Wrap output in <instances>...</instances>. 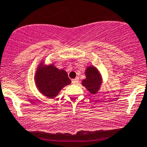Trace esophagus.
<instances>
[{
  "mask_svg": "<svg viewBox=\"0 0 147 147\" xmlns=\"http://www.w3.org/2000/svg\"><path fill=\"white\" fill-rule=\"evenodd\" d=\"M78 82H79V78L76 77L75 78V79H72V83L74 84H78Z\"/></svg>",
  "mask_w": 147,
  "mask_h": 147,
  "instance_id": "34e87169",
  "label": "esophagus"
}]
</instances>
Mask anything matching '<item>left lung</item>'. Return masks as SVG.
Returning <instances> with one entry per match:
<instances>
[{
  "label": "left lung",
  "instance_id": "8db88e82",
  "mask_svg": "<svg viewBox=\"0 0 147 147\" xmlns=\"http://www.w3.org/2000/svg\"><path fill=\"white\" fill-rule=\"evenodd\" d=\"M86 79H83L82 84L92 94L97 93L101 87L102 78L100 71L94 65L87 66L85 71Z\"/></svg>",
  "mask_w": 147,
  "mask_h": 147
}]
</instances>
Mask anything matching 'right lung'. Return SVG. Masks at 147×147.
<instances>
[{"mask_svg": "<svg viewBox=\"0 0 147 147\" xmlns=\"http://www.w3.org/2000/svg\"><path fill=\"white\" fill-rule=\"evenodd\" d=\"M34 82L37 89L45 97L53 99L60 91L71 83L65 71L58 69L53 64L45 65L41 61L34 75Z\"/></svg>", "mask_w": 147, "mask_h": 147, "instance_id": "1", "label": "right lung"}]
</instances>
